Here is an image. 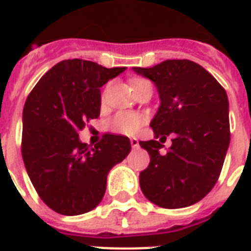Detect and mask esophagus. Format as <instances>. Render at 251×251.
I'll use <instances>...</instances> for the list:
<instances>
[{
  "label": "esophagus",
  "instance_id": "esophagus-1",
  "mask_svg": "<svg viewBox=\"0 0 251 251\" xmlns=\"http://www.w3.org/2000/svg\"><path fill=\"white\" fill-rule=\"evenodd\" d=\"M130 145L133 149H137V148L140 147V142H138V140H137L136 137H133V138H130Z\"/></svg>",
  "mask_w": 251,
  "mask_h": 251
}]
</instances>
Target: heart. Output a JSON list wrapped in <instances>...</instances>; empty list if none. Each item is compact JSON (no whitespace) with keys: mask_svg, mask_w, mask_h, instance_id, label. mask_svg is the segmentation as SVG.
I'll return each instance as SVG.
<instances>
[{"mask_svg":"<svg viewBox=\"0 0 251 251\" xmlns=\"http://www.w3.org/2000/svg\"><path fill=\"white\" fill-rule=\"evenodd\" d=\"M140 82H144V80H134V82H133V86H134L136 83ZM145 121H147L145 115L140 114V113L122 111V113H118V114L113 118V121L110 122V127H111V130H114L115 133L131 136V134H136L137 131L140 130V127L145 124Z\"/></svg>","mask_w":251,"mask_h":251,"instance_id":"1","label":"heart"}]
</instances>
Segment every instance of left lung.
<instances>
[{"label":"left lung","instance_id":"left-lung-1","mask_svg":"<svg viewBox=\"0 0 251 251\" xmlns=\"http://www.w3.org/2000/svg\"><path fill=\"white\" fill-rule=\"evenodd\" d=\"M157 88L160 106L151 121L154 137L175 134L164 153L159 141H140L151 163L140 174L149 201L183 208L204 198L215 185L230 145L228 99L210 72L191 60H165L151 68L133 67Z\"/></svg>","mask_w":251,"mask_h":251}]
</instances>
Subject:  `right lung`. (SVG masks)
<instances>
[{
    "instance_id": "obj_1",
    "label": "right lung",
    "mask_w": 251,
    "mask_h": 251,
    "mask_svg": "<svg viewBox=\"0 0 251 251\" xmlns=\"http://www.w3.org/2000/svg\"><path fill=\"white\" fill-rule=\"evenodd\" d=\"M126 67L63 60L37 82L23 110V160L41 200L62 215H80L103 199L110 169L130 153L125 136L104 134L91 148L79 140L98 118L100 87Z\"/></svg>"
}]
</instances>
